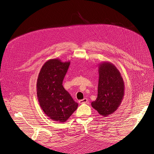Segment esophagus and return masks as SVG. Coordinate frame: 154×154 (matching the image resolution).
Here are the masks:
<instances>
[{"label":"esophagus","instance_id":"esophagus-1","mask_svg":"<svg viewBox=\"0 0 154 154\" xmlns=\"http://www.w3.org/2000/svg\"><path fill=\"white\" fill-rule=\"evenodd\" d=\"M79 103H86L88 102V99L86 98H84L82 100H81L79 101Z\"/></svg>","mask_w":154,"mask_h":154}]
</instances>
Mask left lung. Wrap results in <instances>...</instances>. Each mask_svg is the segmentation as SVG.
Here are the masks:
<instances>
[{
    "label": "left lung",
    "instance_id": "1",
    "mask_svg": "<svg viewBox=\"0 0 154 154\" xmlns=\"http://www.w3.org/2000/svg\"><path fill=\"white\" fill-rule=\"evenodd\" d=\"M98 95L91 102L93 108L104 117L115 112L124 97L125 84L121 73L110 62L103 61L98 66Z\"/></svg>",
    "mask_w": 154,
    "mask_h": 154
}]
</instances>
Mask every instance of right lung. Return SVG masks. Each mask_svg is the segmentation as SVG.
<instances>
[{
  "label": "right lung",
  "mask_w": 154,
  "mask_h": 154,
  "mask_svg": "<svg viewBox=\"0 0 154 154\" xmlns=\"http://www.w3.org/2000/svg\"><path fill=\"white\" fill-rule=\"evenodd\" d=\"M70 61L51 59L44 63L37 79L38 100L42 109L51 120L63 123L75 111L78 103L63 86Z\"/></svg>",
  "instance_id": "right-lung-1"
}]
</instances>
